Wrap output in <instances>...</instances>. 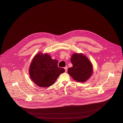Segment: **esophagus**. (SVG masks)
I'll use <instances>...</instances> for the list:
<instances>
[{
    "instance_id": "obj_1",
    "label": "esophagus",
    "mask_w": 123,
    "mask_h": 123,
    "mask_svg": "<svg viewBox=\"0 0 123 123\" xmlns=\"http://www.w3.org/2000/svg\"><path fill=\"white\" fill-rule=\"evenodd\" d=\"M64 70H65V72H67V69H68V67H65L64 68Z\"/></svg>"
}]
</instances>
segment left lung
<instances>
[{"instance_id": "8db88e82", "label": "left lung", "mask_w": 123, "mask_h": 123, "mask_svg": "<svg viewBox=\"0 0 123 123\" xmlns=\"http://www.w3.org/2000/svg\"><path fill=\"white\" fill-rule=\"evenodd\" d=\"M70 61L73 66L69 68L68 74L77 82H86L91 76L93 72L90 61L82 53H74Z\"/></svg>"}]
</instances>
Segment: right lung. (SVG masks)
Here are the masks:
<instances>
[{"label": "right lung", "mask_w": 123, "mask_h": 123, "mask_svg": "<svg viewBox=\"0 0 123 123\" xmlns=\"http://www.w3.org/2000/svg\"><path fill=\"white\" fill-rule=\"evenodd\" d=\"M58 60L53 59L48 54L38 53L36 55L29 67L31 79L41 87H48L53 85L60 74L65 70L58 66Z\"/></svg>", "instance_id": "obj_1"}]
</instances>
